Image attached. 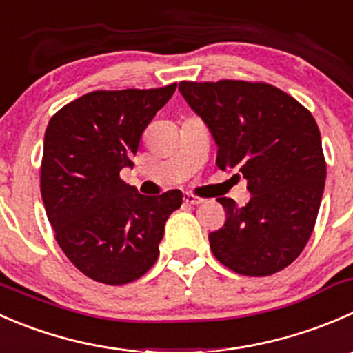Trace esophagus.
I'll list each match as a JSON object with an SVG mask.
<instances>
[{
  "label": "esophagus",
  "instance_id": "esophagus-1",
  "mask_svg": "<svg viewBox=\"0 0 353 353\" xmlns=\"http://www.w3.org/2000/svg\"><path fill=\"white\" fill-rule=\"evenodd\" d=\"M183 201L187 202V204H202V202H204V199H201V197H197V195H194V194H185L183 195Z\"/></svg>",
  "mask_w": 353,
  "mask_h": 353
}]
</instances>
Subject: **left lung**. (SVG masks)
Returning <instances> with one entry per match:
<instances>
[{
    "instance_id": "left-lung-1",
    "label": "left lung",
    "mask_w": 353,
    "mask_h": 353,
    "mask_svg": "<svg viewBox=\"0 0 353 353\" xmlns=\"http://www.w3.org/2000/svg\"><path fill=\"white\" fill-rule=\"evenodd\" d=\"M178 90L208 125L219 170L245 178L252 195L243 208L218 199L226 221L209 233L212 254L245 276L278 273L303 250L323 199L326 163L316 120L268 83L180 82Z\"/></svg>"
}]
</instances>
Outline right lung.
<instances>
[{"label": "right lung", "mask_w": 353, "mask_h": 353, "mask_svg": "<svg viewBox=\"0 0 353 353\" xmlns=\"http://www.w3.org/2000/svg\"><path fill=\"white\" fill-rule=\"evenodd\" d=\"M161 89L96 90L72 101L44 134L41 195L57 242L73 266L106 285L148 273L181 192L142 195L120 178L141 137L173 96Z\"/></svg>", "instance_id": "obj_1"}]
</instances>
